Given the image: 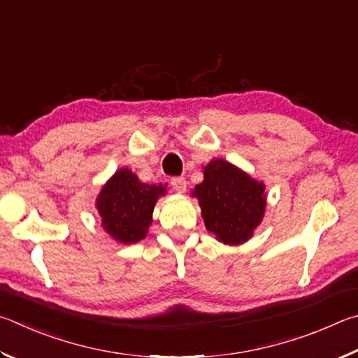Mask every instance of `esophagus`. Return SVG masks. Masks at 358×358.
<instances>
[{"instance_id":"obj_1","label":"esophagus","mask_w":358,"mask_h":358,"mask_svg":"<svg viewBox=\"0 0 358 358\" xmlns=\"http://www.w3.org/2000/svg\"><path fill=\"white\" fill-rule=\"evenodd\" d=\"M171 187L179 193H184L187 190V180L184 178H173L171 179Z\"/></svg>"}]
</instances>
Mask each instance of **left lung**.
<instances>
[{"label": "left lung", "instance_id": "1", "mask_svg": "<svg viewBox=\"0 0 358 358\" xmlns=\"http://www.w3.org/2000/svg\"><path fill=\"white\" fill-rule=\"evenodd\" d=\"M266 187L233 163L214 159L204 166V180L193 189L204 224L217 241L241 245L253 236L266 212Z\"/></svg>", "mask_w": 358, "mask_h": 358}]
</instances>
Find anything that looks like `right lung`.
<instances>
[{"mask_svg": "<svg viewBox=\"0 0 358 358\" xmlns=\"http://www.w3.org/2000/svg\"><path fill=\"white\" fill-rule=\"evenodd\" d=\"M165 193L162 185L141 182L129 168H121L100 190L96 208L102 227L121 243H136L148 234L154 206Z\"/></svg>", "mask_w": 358, "mask_h": 358, "instance_id": "obj_1", "label": "right lung"}]
</instances>
